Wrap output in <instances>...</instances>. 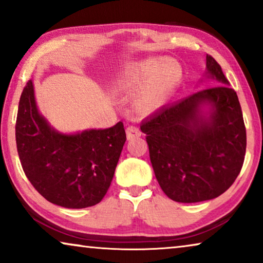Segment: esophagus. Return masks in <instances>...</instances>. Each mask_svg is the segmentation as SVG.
Listing matches in <instances>:
<instances>
[{
	"mask_svg": "<svg viewBox=\"0 0 263 263\" xmlns=\"http://www.w3.org/2000/svg\"><path fill=\"white\" fill-rule=\"evenodd\" d=\"M125 133H127V139L128 140L138 138V136L141 135V132H140V129L138 127H135V125H129V127H127V129H125Z\"/></svg>",
	"mask_w": 263,
	"mask_h": 263,
	"instance_id": "1",
	"label": "esophagus"
}]
</instances>
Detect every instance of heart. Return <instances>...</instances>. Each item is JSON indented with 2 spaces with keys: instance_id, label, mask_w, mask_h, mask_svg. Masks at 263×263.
<instances>
[{
  "instance_id": "1",
  "label": "heart",
  "mask_w": 263,
  "mask_h": 263,
  "mask_svg": "<svg viewBox=\"0 0 263 263\" xmlns=\"http://www.w3.org/2000/svg\"><path fill=\"white\" fill-rule=\"evenodd\" d=\"M181 75V67L174 61L148 59L129 64L120 74L117 85L124 89L141 86L135 98L136 109L152 112L161 106Z\"/></svg>"
}]
</instances>
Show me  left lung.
I'll list each match as a JSON object with an SVG mask.
<instances>
[{"label":"left lung","mask_w":263,"mask_h":263,"mask_svg":"<svg viewBox=\"0 0 263 263\" xmlns=\"http://www.w3.org/2000/svg\"><path fill=\"white\" fill-rule=\"evenodd\" d=\"M207 71L218 86L166 105L140 125L163 192L176 202L214 199L236 181L244 163L247 133L237 93L213 57ZM211 105L210 117L200 107Z\"/></svg>","instance_id":"8db88e82"}]
</instances>
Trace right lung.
I'll list each match as a JSON object with an SVG mask.
<instances>
[{"instance_id":"1","label":"right lung","mask_w":263,"mask_h":263,"mask_svg":"<svg viewBox=\"0 0 263 263\" xmlns=\"http://www.w3.org/2000/svg\"><path fill=\"white\" fill-rule=\"evenodd\" d=\"M122 122L109 129L64 135L39 115L32 81L21 93L15 124L23 170L41 195L57 206H95L109 189L125 142Z\"/></svg>"}]
</instances>
